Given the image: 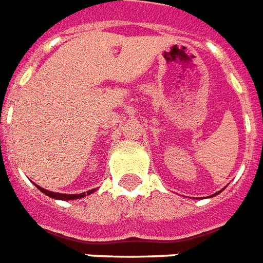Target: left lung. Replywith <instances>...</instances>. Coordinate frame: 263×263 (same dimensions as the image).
<instances>
[{
  "label": "left lung",
  "mask_w": 263,
  "mask_h": 263,
  "mask_svg": "<svg viewBox=\"0 0 263 263\" xmlns=\"http://www.w3.org/2000/svg\"><path fill=\"white\" fill-rule=\"evenodd\" d=\"M219 192H221V191H219ZM219 192H216V194H213V195H212V196H215V195H217V194H219Z\"/></svg>",
  "instance_id": "left-lung-1"
}]
</instances>
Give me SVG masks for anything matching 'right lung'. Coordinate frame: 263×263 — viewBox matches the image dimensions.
Segmentation results:
<instances>
[{
  "label": "right lung",
  "mask_w": 263,
  "mask_h": 263,
  "mask_svg": "<svg viewBox=\"0 0 263 263\" xmlns=\"http://www.w3.org/2000/svg\"><path fill=\"white\" fill-rule=\"evenodd\" d=\"M43 192V194H46L47 196L52 198V199H58V201H72V199H79V198H83V196L86 195H90L93 192L96 191V190H90V191H86V192H82V194H58V192H51V191H47V190H44L42 186L36 185Z\"/></svg>",
  "instance_id": "right-lung-1"
}]
</instances>
